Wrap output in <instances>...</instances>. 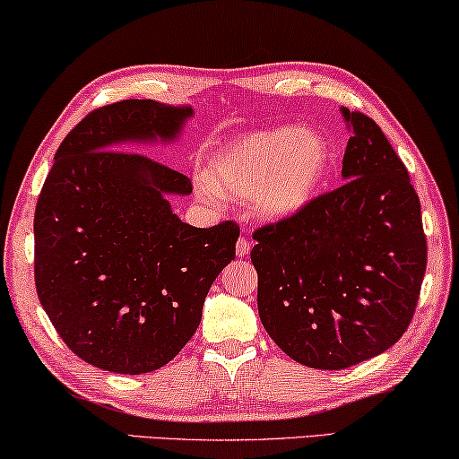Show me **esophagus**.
<instances>
[{"label":"esophagus","mask_w":459,"mask_h":459,"mask_svg":"<svg viewBox=\"0 0 459 459\" xmlns=\"http://www.w3.org/2000/svg\"><path fill=\"white\" fill-rule=\"evenodd\" d=\"M249 251H251V245H249V241H247V238L245 237H241V238H238V241H237V257H247V255H249Z\"/></svg>","instance_id":"34e87169"}]
</instances>
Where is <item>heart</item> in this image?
Returning a JSON list of instances; mask_svg holds the SVG:
<instances>
[{"instance_id": "heart-1", "label": "heart", "mask_w": 459, "mask_h": 459, "mask_svg": "<svg viewBox=\"0 0 459 459\" xmlns=\"http://www.w3.org/2000/svg\"><path fill=\"white\" fill-rule=\"evenodd\" d=\"M333 161L331 143L318 130L290 125L255 128L210 155L198 194L206 202L253 195L261 221H290L318 198Z\"/></svg>"}]
</instances>
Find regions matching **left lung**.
I'll list each match as a JSON object with an SVG mask.
<instances>
[{"label":"left lung","mask_w":459,"mask_h":459,"mask_svg":"<svg viewBox=\"0 0 459 459\" xmlns=\"http://www.w3.org/2000/svg\"><path fill=\"white\" fill-rule=\"evenodd\" d=\"M345 184L253 238L257 308L294 361L345 369L409 329L427 269L420 202L380 126L341 108Z\"/></svg>","instance_id":"8db88e82"}]
</instances>
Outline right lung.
I'll return each instance as SVG.
<instances>
[{"label": "right lung", "instance_id": "right-lung-1", "mask_svg": "<svg viewBox=\"0 0 459 459\" xmlns=\"http://www.w3.org/2000/svg\"><path fill=\"white\" fill-rule=\"evenodd\" d=\"M192 116L155 100L98 108L65 136L39 195V300L71 351L106 372L149 374L176 358L235 259V222H184L169 195H190L192 181L125 151L176 143Z\"/></svg>", "mask_w": 459, "mask_h": 459}]
</instances>
